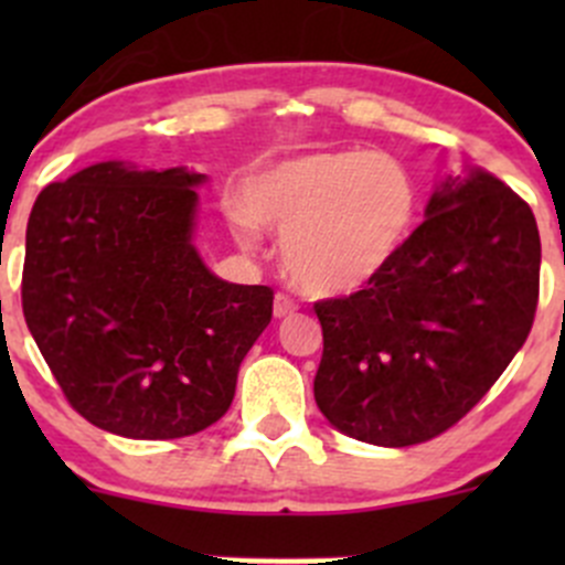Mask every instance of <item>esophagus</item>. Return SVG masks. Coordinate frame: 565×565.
Here are the masks:
<instances>
[{
  "instance_id": "esophagus-1",
  "label": "esophagus",
  "mask_w": 565,
  "mask_h": 565,
  "mask_svg": "<svg viewBox=\"0 0 565 565\" xmlns=\"http://www.w3.org/2000/svg\"><path fill=\"white\" fill-rule=\"evenodd\" d=\"M295 311H298V303H295L292 298H287L284 292H278L276 298H273V317H276V319L295 315Z\"/></svg>"
}]
</instances>
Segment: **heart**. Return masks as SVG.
Returning <instances> with one entry per match:
<instances>
[{
    "label": "heart",
    "mask_w": 565,
    "mask_h": 565,
    "mask_svg": "<svg viewBox=\"0 0 565 565\" xmlns=\"http://www.w3.org/2000/svg\"><path fill=\"white\" fill-rule=\"evenodd\" d=\"M418 218V185L396 158L330 150L289 158L256 177L248 213L235 215L243 246L263 226L281 235L289 278L315 298L366 289L393 265Z\"/></svg>",
    "instance_id": "obj_1"
}]
</instances>
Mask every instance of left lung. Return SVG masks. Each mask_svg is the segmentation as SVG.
Returning a JSON list of instances; mask_svg holds the SVG:
<instances>
[{"label": "left lung", "instance_id": "left-lung-1", "mask_svg": "<svg viewBox=\"0 0 565 565\" xmlns=\"http://www.w3.org/2000/svg\"><path fill=\"white\" fill-rule=\"evenodd\" d=\"M424 218L377 281L315 306L319 413L372 446L426 443L470 413L539 303V226L503 180L481 167L446 174Z\"/></svg>", "mask_w": 565, "mask_h": 565}]
</instances>
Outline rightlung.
I'll return each instance as SVG.
<instances>
[{"label":"right lung","mask_w":565,"mask_h":565,"mask_svg":"<svg viewBox=\"0 0 565 565\" xmlns=\"http://www.w3.org/2000/svg\"><path fill=\"white\" fill-rule=\"evenodd\" d=\"M188 167L104 161L43 188L26 224V328L89 424L130 440L196 435L230 409L273 289L215 276L193 246Z\"/></svg>","instance_id":"right-lung-1"}]
</instances>
